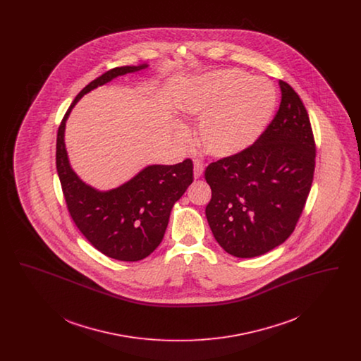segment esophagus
I'll return each mask as SVG.
<instances>
[{
	"mask_svg": "<svg viewBox=\"0 0 361 361\" xmlns=\"http://www.w3.org/2000/svg\"><path fill=\"white\" fill-rule=\"evenodd\" d=\"M203 172H204L203 164L200 161H195V164H193V176H195V178H200L203 176Z\"/></svg>",
	"mask_w": 361,
	"mask_h": 361,
	"instance_id": "obj_1",
	"label": "esophagus"
}]
</instances>
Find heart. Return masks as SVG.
I'll use <instances>...</instances> for the list:
<instances>
[{
  "label": "heart",
  "instance_id": "obj_1",
  "mask_svg": "<svg viewBox=\"0 0 361 361\" xmlns=\"http://www.w3.org/2000/svg\"><path fill=\"white\" fill-rule=\"evenodd\" d=\"M274 106V86L242 70H222L204 77L178 102L185 116L202 118L196 140L206 154L215 158L247 149L262 133Z\"/></svg>",
  "mask_w": 361,
  "mask_h": 361
}]
</instances>
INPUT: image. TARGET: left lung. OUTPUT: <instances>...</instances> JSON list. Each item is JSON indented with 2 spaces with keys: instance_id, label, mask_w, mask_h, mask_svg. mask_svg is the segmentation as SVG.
Returning a JSON list of instances; mask_svg holds the SVG:
<instances>
[{
  "instance_id": "1",
  "label": "left lung",
  "mask_w": 361,
  "mask_h": 361,
  "mask_svg": "<svg viewBox=\"0 0 361 361\" xmlns=\"http://www.w3.org/2000/svg\"><path fill=\"white\" fill-rule=\"evenodd\" d=\"M279 85L280 106L257 140L204 173L212 190L207 221L235 257H257L287 240L312 184L317 149L307 109L290 84Z\"/></svg>"
}]
</instances>
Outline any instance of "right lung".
Wrapping results in <instances>:
<instances>
[{"label":"right lung","instance_id":"add662e5","mask_svg":"<svg viewBox=\"0 0 361 361\" xmlns=\"http://www.w3.org/2000/svg\"><path fill=\"white\" fill-rule=\"evenodd\" d=\"M143 68L147 65L115 68L89 82L70 105L56 135V171L73 222L99 252L121 261L143 259L161 243L173 204L193 181L192 159L147 166L119 188L99 192L71 171L63 134L73 105L85 93Z\"/></svg>","mask_w":361,"mask_h":361}]
</instances>
